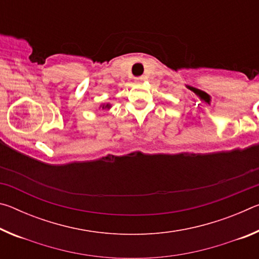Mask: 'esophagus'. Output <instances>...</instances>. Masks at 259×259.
Segmentation results:
<instances>
[{
  "label": "esophagus",
  "instance_id": "34e87169",
  "mask_svg": "<svg viewBox=\"0 0 259 259\" xmlns=\"http://www.w3.org/2000/svg\"><path fill=\"white\" fill-rule=\"evenodd\" d=\"M144 80H145V77H144V76H139V77H136V78H135V81L138 82V83H139V82H143Z\"/></svg>",
  "mask_w": 259,
  "mask_h": 259
}]
</instances>
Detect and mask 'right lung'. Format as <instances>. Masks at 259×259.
Listing matches in <instances>:
<instances>
[{
  "label": "right lung",
  "instance_id": "add662e5",
  "mask_svg": "<svg viewBox=\"0 0 259 259\" xmlns=\"http://www.w3.org/2000/svg\"><path fill=\"white\" fill-rule=\"evenodd\" d=\"M103 108H109V105H105V106H103Z\"/></svg>",
  "mask_w": 259,
  "mask_h": 259
}]
</instances>
